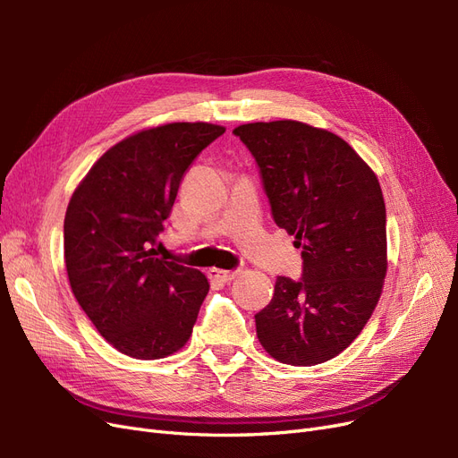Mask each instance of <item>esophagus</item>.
I'll return each instance as SVG.
<instances>
[{
	"label": "esophagus",
	"mask_w": 458,
	"mask_h": 458,
	"mask_svg": "<svg viewBox=\"0 0 458 458\" xmlns=\"http://www.w3.org/2000/svg\"><path fill=\"white\" fill-rule=\"evenodd\" d=\"M237 275H239L237 271H225V269H216V267L208 271V276L214 281H219V283H231Z\"/></svg>",
	"instance_id": "34e87169"
}]
</instances>
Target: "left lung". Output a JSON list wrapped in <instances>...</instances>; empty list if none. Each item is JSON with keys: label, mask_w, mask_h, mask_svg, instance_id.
Wrapping results in <instances>:
<instances>
[{"label": "left lung", "mask_w": 458, "mask_h": 458, "mask_svg": "<svg viewBox=\"0 0 458 458\" xmlns=\"http://www.w3.org/2000/svg\"><path fill=\"white\" fill-rule=\"evenodd\" d=\"M275 224L301 248V279L276 276L256 313L273 359L311 367L342 353L380 300L387 271L386 204L369 164L332 131L296 120L242 123Z\"/></svg>", "instance_id": "left-lung-1"}]
</instances>
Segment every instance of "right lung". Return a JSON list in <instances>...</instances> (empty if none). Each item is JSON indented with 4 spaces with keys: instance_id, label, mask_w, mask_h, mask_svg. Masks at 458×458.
<instances>
[{
    "instance_id": "add662e5",
    "label": "right lung",
    "mask_w": 458,
    "mask_h": 458,
    "mask_svg": "<svg viewBox=\"0 0 458 458\" xmlns=\"http://www.w3.org/2000/svg\"><path fill=\"white\" fill-rule=\"evenodd\" d=\"M224 126L174 122L137 131L97 160L64 216L72 294L99 335L133 359H162L191 338L210 290L204 273L158 258L177 189Z\"/></svg>"
}]
</instances>
